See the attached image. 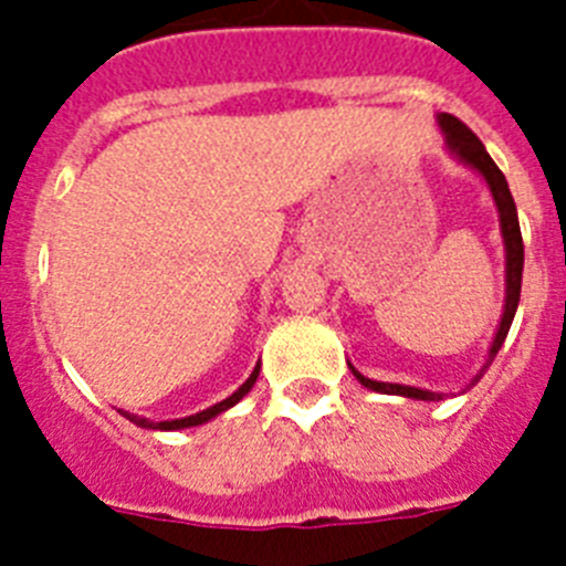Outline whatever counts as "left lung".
<instances>
[{"label": "left lung", "mask_w": 566, "mask_h": 566, "mask_svg": "<svg viewBox=\"0 0 566 566\" xmlns=\"http://www.w3.org/2000/svg\"><path fill=\"white\" fill-rule=\"evenodd\" d=\"M439 127L444 129V142H448V147H451V153L457 155L459 161L470 164V167L479 169V172L484 175V181H488L490 192H493V201H496V207H499L504 249H507V300H504L502 326H499L496 339H493V345H490L488 363H484L482 371H479L476 377H473V382H470V385H476L479 379L484 377V371H488V365L493 363V357L499 354V348H502L504 337H507V332H510V323H513V317H516L518 294H522L524 243H522V229H518L516 203H513V195H510L507 181H504V172L496 167V161L490 158L488 149H484V144L476 138V133H473L468 124L459 122L457 115H448V113L439 115ZM354 377H357L365 388H371V391H379V394H397V397L424 399V402H437V399H442V394H437V391H422V388H411V385H397V382H377V379L363 377L359 371H354Z\"/></svg>", "instance_id": "left-lung-1"}]
</instances>
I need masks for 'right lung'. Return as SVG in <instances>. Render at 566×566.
<instances>
[{
  "instance_id": "obj_1",
  "label": "right lung",
  "mask_w": 566,
  "mask_h": 566,
  "mask_svg": "<svg viewBox=\"0 0 566 566\" xmlns=\"http://www.w3.org/2000/svg\"><path fill=\"white\" fill-rule=\"evenodd\" d=\"M258 374H260V365H254L252 377H249L247 382L240 385V388H238V391L232 394V397H227V399H223V402L212 405V408H207V411L195 413V417H187V419H172V422H149V419L133 417V413H127V411H122V413H124V417L129 419V422L138 424V428H153V431H178V428H192V424H203V422H209V419L218 417V413H221V411H227V408H232L234 402H240V399H243V397H247V394H249V388H252V385H254V379H258Z\"/></svg>"
}]
</instances>
